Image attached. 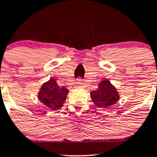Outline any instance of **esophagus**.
I'll list each match as a JSON object with an SVG mask.
<instances>
[{
	"instance_id": "34e87169",
	"label": "esophagus",
	"mask_w": 157,
	"mask_h": 157,
	"mask_svg": "<svg viewBox=\"0 0 157 157\" xmlns=\"http://www.w3.org/2000/svg\"><path fill=\"white\" fill-rule=\"evenodd\" d=\"M83 85V83L81 81V79H77V82H76V87H80V86Z\"/></svg>"
}]
</instances>
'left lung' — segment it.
I'll list each match as a JSON object with an SVG mask.
<instances>
[{
	"label": "left lung",
	"mask_w": 157,
	"mask_h": 157,
	"mask_svg": "<svg viewBox=\"0 0 157 157\" xmlns=\"http://www.w3.org/2000/svg\"><path fill=\"white\" fill-rule=\"evenodd\" d=\"M90 98L98 108H106L119 100V94L109 80H104L99 83L96 90L90 92Z\"/></svg>",
	"instance_id": "left-lung-1"
}]
</instances>
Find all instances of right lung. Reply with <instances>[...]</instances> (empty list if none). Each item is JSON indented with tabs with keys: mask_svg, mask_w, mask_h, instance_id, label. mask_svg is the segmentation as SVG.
I'll return each mask as SVG.
<instances>
[{
	"mask_svg": "<svg viewBox=\"0 0 157 157\" xmlns=\"http://www.w3.org/2000/svg\"><path fill=\"white\" fill-rule=\"evenodd\" d=\"M68 89L58 86L54 79L43 83L38 97L42 104L49 107L52 111L62 108L68 94Z\"/></svg>",
	"mask_w": 157,
	"mask_h": 157,
	"instance_id": "obj_1",
	"label": "right lung"
}]
</instances>
